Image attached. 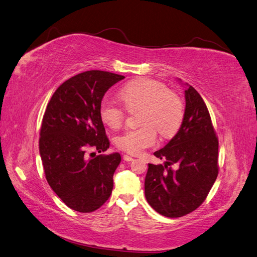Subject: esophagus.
Instances as JSON below:
<instances>
[{
  "label": "esophagus",
  "mask_w": 257,
  "mask_h": 257,
  "mask_svg": "<svg viewBox=\"0 0 257 257\" xmlns=\"http://www.w3.org/2000/svg\"><path fill=\"white\" fill-rule=\"evenodd\" d=\"M122 159H123L124 161H133V160H135L134 157H131V156H129V155H123V156H122Z\"/></svg>",
  "instance_id": "1"
}]
</instances>
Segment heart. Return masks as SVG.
I'll list each match as a JSON object with an SVG mask.
<instances>
[{"label":"heart","mask_w":257,"mask_h":257,"mask_svg":"<svg viewBox=\"0 0 257 257\" xmlns=\"http://www.w3.org/2000/svg\"><path fill=\"white\" fill-rule=\"evenodd\" d=\"M119 97L128 109L141 107V126L127 129L116 139L117 148L133 155H139L156 144V130L164 138L174 136L184 119L182 99L159 80L135 79L121 88ZM99 114L102 121L111 128L120 127L126 118L124 107L111 100L101 102Z\"/></svg>","instance_id":"obj_1"}]
</instances>
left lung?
I'll use <instances>...</instances> for the list:
<instances>
[{
    "label": "left lung",
    "instance_id": "8db88e82",
    "mask_svg": "<svg viewBox=\"0 0 257 257\" xmlns=\"http://www.w3.org/2000/svg\"><path fill=\"white\" fill-rule=\"evenodd\" d=\"M184 119L171 141L154 153L165 165L149 164L145 197L167 217H181L206 200L218 174V140L208 107L193 86L185 90ZM177 166L173 171L170 167Z\"/></svg>",
    "mask_w": 257,
    "mask_h": 257
}]
</instances>
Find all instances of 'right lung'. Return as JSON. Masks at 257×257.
<instances>
[{"instance_id": "add662e5", "label": "right lung", "mask_w": 257, "mask_h": 257, "mask_svg": "<svg viewBox=\"0 0 257 257\" xmlns=\"http://www.w3.org/2000/svg\"><path fill=\"white\" fill-rule=\"evenodd\" d=\"M124 76L91 70L57 88L43 116L40 154L49 186L69 208L96 211L108 199L118 153L96 155L109 148L99 108L104 93Z\"/></svg>"}]
</instances>
